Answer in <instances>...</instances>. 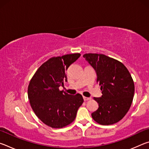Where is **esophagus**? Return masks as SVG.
Masks as SVG:
<instances>
[{
  "mask_svg": "<svg viewBox=\"0 0 149 149\" xmlns=\"http://www.w3.org/2000/svg\"><path fill=\"white\" fill-rule=\"evenodd\" d=\"M84 100H85V101H87V100H91V97H84Z\"/></svg>",
  "mask_w": 149,
  "mask_h": 149,
  "instance_id": "1",
  "label": "esophagus"
}]
</instances>
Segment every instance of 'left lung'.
<instances>
[{"mask_svg": "<svg viewBox=\"0 0 149 149\" xmlns=\"http://www.w3.org/2000/svg\"><path fill=\"white\" fill-rule=\"evenodd\" d=\"M84 58L95 69L102 95L94 97L99 108L91 114L101 125L119 122L132 105L135 86L132 75L122 62L102 54H85Z\"/></svg>", "mask_w": 149, "mask_h": 149, "instance_id": "obj_1", "label": "left lung"}]
</instances>
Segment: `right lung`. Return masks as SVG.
Wrapping results in <instances>:
<instances>
[{
	"mask_svg": "<svg viewBox=\"0 0 149 149\" xmlns=\"http://www.w3.org/2000/svg\"><path fill=\"white\" fill-rule=\"evenodd\" d=\"M80 56L75 53L52 57L39 68L30 81V104L35 115L49 127L62 128L70 124L84 102L79 93L70 95L59 90L67 81L65 71Z\"/></svg>",
	"mask_w": 149,
	"mask_h": 149,
	"instance_id": "right-lung-1",
	"label": "right lung"
}]
</instances>
